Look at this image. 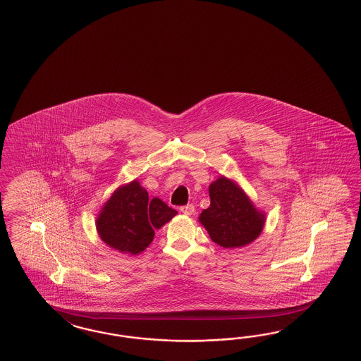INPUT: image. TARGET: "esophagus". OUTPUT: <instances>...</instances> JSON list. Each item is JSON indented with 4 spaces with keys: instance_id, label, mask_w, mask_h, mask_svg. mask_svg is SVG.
I'll use <instances>...</instances> for the list:
<instances>
[{
    "instance_id": "1",
    "label": "esophagus",
    "mask_w": 361,
    "mask_h": 361,
    "mask_svg": "<svg viewBox=\"0 0 361 361\" xmlns=\"http://www.w3.org/2000/svg\"><path fill=\"white\" fill-rule=\"evenodd\" d=\"M180 212L185 214V215H192L195 212V209H194L193 204L192 203H189V204H186V206H181L180 207Z\"/></svg>"
}]
</instances>
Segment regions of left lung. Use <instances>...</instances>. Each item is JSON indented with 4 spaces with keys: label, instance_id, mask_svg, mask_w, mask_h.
<instances>
[{
    "label": "left lung",
    "instance_id": "obj_1",
    "mask_svg": "<svg viewBox=\"0 0 361 361\" xmlns=\"http://www.w3.org/2000/svg\"><path fill=\"white\" fill-rule=\"evenodd\" d=\"M209 193L212 203L201 212L200 221L214 243L226 249L241 247L259 236L264 214L238 185L221 176L210 185Z\"/></svg>",
    "mask_w": 361,
    "mask_h": 361
}]
</instances>
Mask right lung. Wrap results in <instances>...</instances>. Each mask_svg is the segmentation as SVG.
Here are the masks:
<instances>
[{
	"mask_svg": "<svg viewBox=\"0 0 361 361\" xmlns=\"http://www.w3.org/2000/svg\"><path fill=\"white\" fill-rule=\"evenodd\" d=\"M158 197L149 193L137 180L120 186L104 203L97 219V233L106 245L135 255L154 240L155 232L176 215Z\"/></svg>",
	"mask_w": 361,
	"mask_h": 361,
	"instance_id": "1",
	"label": "right lung"
}]
</instances>
